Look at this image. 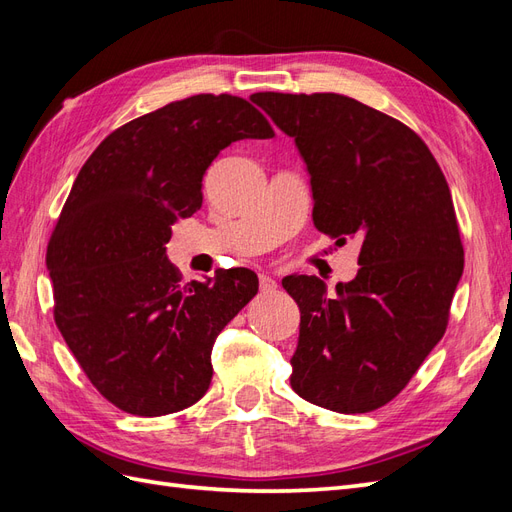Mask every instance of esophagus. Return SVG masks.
I'll use <instances>...</instances> for the list:
<instances>
[{
    "mask_svg": "<svg viewBox=\"0 0 512 512\" xmlns=\"http://www.w3.org/2000/svg\"><path fill=\"white\" fill-rule=\"evenodd\" d=\"M258 286H260V292H265V294H269V292H273L275 288H277V284H275V280H271L269 275H258Z\"/></svg>",
    "mask_w": 512,
    "mask_h": 512,
    "instance_id": "34e87169",
    "label": "esophagus"
}]
</instances>
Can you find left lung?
<instances>
[{
	"instance_id": "8db88e82",
	"label": "left lung",
	"mask_w": 512,
	"mask_h": 512,
	"mask_svg": "<svg viewBox=\"0 0 512 512\" xmlns=\"http://www.w3.org/2000/svg\"><path fill=\"white\" fill-rule=\"evenodd\" d=\"M294 138L312 177L314 226L361 241L359 273L327 292L316 275L282 282L301 312L290 386L333 412L389 404L436 346L463 273L453 196L423 138L342 94L252 96Z\"/></svg>"
}]
</instances>
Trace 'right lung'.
Segmentation results:
<instances>
[{"mask_svg": "<svg viewBox=\"0 0 512 512\" xmlns=\"http://www.w3.org/2000/svg\"><path fill=\"white\" fill-rule=\"evenodd\" d=\"M245 98L198 94L108 134L76 177L46 247L53 318L104 399L136 416L188 408L211 384L215 337L258 292L250 269L183 282L166 258L203 175L241 138H271Z\"/></svg>", "mask_w": 512, "mask_h": 512, "instance_id": "right-lung-1", "label": "right lung"}]
</instances>
